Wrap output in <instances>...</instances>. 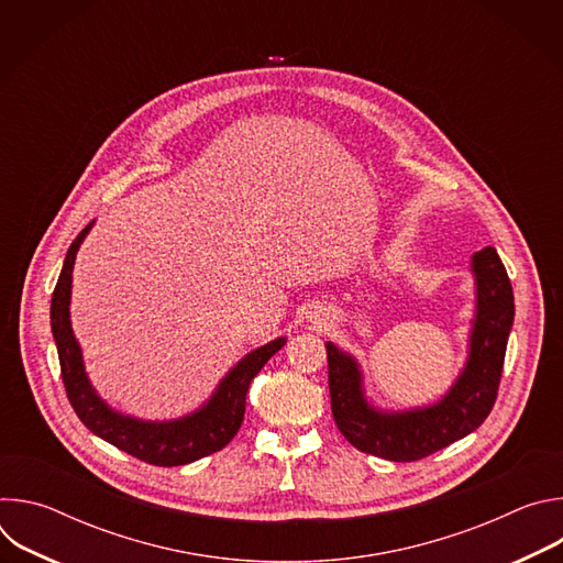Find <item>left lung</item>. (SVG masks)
<instances>
[{
    "instance_id": "left-lung-1",
    "label": "left lung",
    "mask_w": 563,
    "mask_h": 563,
    "mask_svg": "<svg viewBox=\"0 0 563 563\" xmlns=\"http://www.w3.org/2000/svg\"><path fill=\"white\" fill-rule=\"evenodd\" d=\"M472 274L476 311L467 361L454 385L434 406L406 412L374 408L365 398L356 358L334 343H325L332 415L341 434L356 450L387 461H419L467 437L488 419L504 372L515 296L495 247L472 256Z\"/></svg>"
}]
</instances>
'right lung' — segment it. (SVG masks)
<instances>
[{
	"label": "right lung",
	"mask_w": 563,
	"mask_h": 563,
	"mask_svg": "<svg viewBox=\"0 0 563 563\" xmlns=\"http://www.w3.org/2000/svg\"><path fill=\"white\" fill-rule=\"evenodd\" d=\"M91 227L93 222L79 231V235L68 247L62 274L51 298V330L57 345L62 380L75 415L96 437L144 463L159 467L194 463L222 450L235 437L240 423L245 419V396L250 383L265 367V363L287 343V339L278 336L267 345L252 350L245 358H240L238 365H233L218 383L207 404L187 417L174 421H142L115 412L93 389L85 369L82 350H79V343L75 341L70 328L68 305L73 265L77 250L82 245V240L87 238Z\"/></svg>",
	"instance_id": "obj_1"
}]
</instances>
